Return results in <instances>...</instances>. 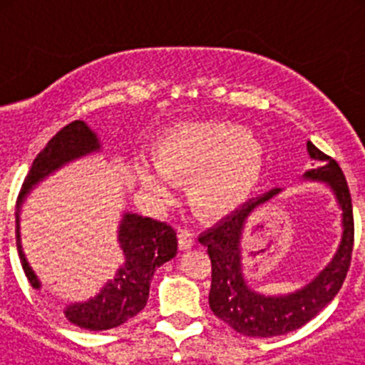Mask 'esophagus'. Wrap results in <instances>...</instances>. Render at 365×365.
<instances>
[{
    "label": "esophagus",
    "instance_id": "obj_1",
    "mask_svg": "<svg viewBox=\"0 0 365 365\" xmlns=\"http://www.w3.org/2000/svg\"><path fill=\"white\" fill-rule=\"evenodd\" d=\"M177 237H179V248L180 250H190V248L195 245V240H193V234L188 230H180L179 234H177Z\"/></svg>",
    "mask_w": 365,
    "mask_h": 365
}]
</instances>
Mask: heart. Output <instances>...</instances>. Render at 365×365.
<instances>
[{"instance_id":"b5f03b06","label":"heart","mask_w":365,"mask_h":365,"mask_svg":"<svg viewBox=\"0 0 365 365\" xmlns=\"http://www.w3.org/2000/svg\"><path fill=\"white\" fill-rule=\"evenodd\" d=\"M157 170L137 168L138 182L155 199L170 197V182H188V202L202 219L234 214L265 172V150L234 122H186L164 131L151 148Z\"/></svg>"}]
</instances>
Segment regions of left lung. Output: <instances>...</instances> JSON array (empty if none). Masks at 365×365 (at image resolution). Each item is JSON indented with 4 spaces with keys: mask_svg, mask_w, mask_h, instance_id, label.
I'll use <instances>...</instances> for the list:
<instances>
[{
    "mask_svg": "<svg viewBox=\"0 0 365 365\" xmlns=\"http://www.w3.org/2000/svg\"><path fill=\"white\" fill-rule=\"evenodd\" d=\"M311 159L324 166L309 170L305 179L322 180L333 190L341 208V241L327 267L311 283L285 296H265L252 291L243 278V248L241 237L248 217L257 206L276 197L282 190L274 188L261 197L245 202L240 210L219 221L199 235V243L208 248L212 261V287L208 294L210 309L219 320L245 336H279L296 331L311 322L344 285L351 265L354 241L353 205L347 180L334 159L307 143Z\"/></svg>",
    "mask_w": 365,
    "mask_h": 365,
    "instance_id": "left-lung-1",
    "label": "left lung"
}]
</instances>
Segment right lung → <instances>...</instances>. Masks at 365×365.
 <instances>
[{"label": "right lung", "mask_w": 365, "mask_h": 365, "mask_svg": "<svg viewBox=\"0 0 365 365\" xmlns=\"http://www.w3.org/2000/svg\"><path fill=\"white\" fill-rule=\"evenodd\" d=\"M98 150L100 143L95 131L89 130L86 122L74 120L51 138L47 146L38 153L29 175L25 177L16 212V245L25 276L34 289H40V282L25 259L19 241L21 202L27 193L54 170ZM118 243L124 252V265L95 298L67 305L63 312L71 324L89 331H108L137 316L146 307L153 272L177 254V234L168 222L130 212L124 214L118 227Z\"/></svg>", "instance_id": "right-lung-1"}]
</instances>
